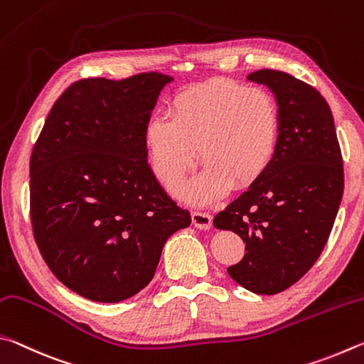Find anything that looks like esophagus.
Masks as SVG:
<instances>
[{"label": "esophagus", "instance_id": "esophagus-1", "mask_svg": "<svg viewBox=\"0 0 364 364\" xmlns=\"http://www.w3.org/2000/svg\"><path fill=\"white\" fill-rule=\"evenodd\" d=\"M192 222L200 230H209L213 225V215L201 211H192Z\"/></svg>", "mask_w": 364, "mask_h": 364}]
</instances>
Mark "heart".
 <instances>
[{"label": "heart", "mask_w": 364, "mask_h": 364, "mask_svg": "<svg viewBox=\"0 0 364 364\" xmlns=\"http://www.w3.org/2000/svg\"><path fill=\"white\" fill-rule=\"evenodd\" d=\"M279 134L282 113L272 92L215 78L178 92L168 114L151 117L144 144L153 172L168 190L195 168L200 153L205 168L183 193L205 205L230 186L257 182L275 159Z\"/></svg>", "instance_id": "heart-1"}]
</instances>
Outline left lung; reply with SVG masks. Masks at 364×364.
I'll list each match as a JSON object with an SVG mask.
<instances>
[{"label": "left lung", "mask_w": 364, "mask_h": 364, "mask_svg": "<svg viewBox=\"0 0 364 364\" xmlns=\"http://www.w3.org/2000/svg\"><path fill=\"white\" fill-rule=\"evenodd\" d=\"M247 80L275 94L282 134L269 171L214 218L246 254L228 267L232 279L256 294H278L320 257L343 193L342 153L328 102L307 82L278 70Z\"/></svg>", "instance_id": "8db88e82"}]
</instances>
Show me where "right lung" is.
Listing matches in <instances>:
<instances>
[{
  "instance_id": "1",
  "label": "right lung",
  "mask_w": 364,
  "mask_h": 364,
  "mask_svg": "<svg viewBox=\"0 0 364 364\" xmlns=\"http://www.w3.org/2000/svg\"><path fill=\"white\" fill-rule=\"evenodd\" d=\"M172 78L140 73L73 82L50 108L30 158V218L44 262L94 302L151 282L163 246L192 222L146 161L144 131Z\"/></svg>"
}]
</instances>
